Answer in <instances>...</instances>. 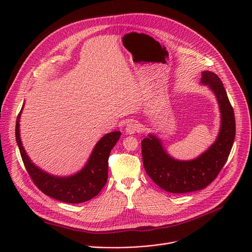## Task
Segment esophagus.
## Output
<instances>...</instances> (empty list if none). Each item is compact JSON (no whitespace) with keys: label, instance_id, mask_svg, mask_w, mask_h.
I'll return each mask as SVG.
<instances>
[{"label":"esophagus","instance_id":"obj_1","mask_svg":"<svg viewBox=\"0 0 252 252\" xmlns=\"http://www.w3.org/2000/svg\"><path fill=\"white\" fill-rule=\"evenodd\" d=\"M140 129V126H139V123L134 121V120H130L128 121V123L126 124V130L127 133L131 134V133H134L136 131H138Z\"/></svg>","mask_w":252,"mask_h":252}]
</instances>
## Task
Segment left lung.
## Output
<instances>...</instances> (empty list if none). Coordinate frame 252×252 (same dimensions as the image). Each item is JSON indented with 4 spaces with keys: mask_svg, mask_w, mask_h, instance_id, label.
<instances>
[{
    "mask_svg": "<svg viewBox=\"0 0 252 252\" xmlns=\"http://www.w3.org/2000/svg\"><path fill=\"white\" fill-rule=\"evenodd\" d=\"M201 83L217 95L221 113V126L217 140L197 158L177 160L163 150L153 134L141 141L143 166L149 176L163 190L186 193L200 190L211 184L225 164L235 136V119L222 82L211 71H202Z\"/></svg>",
    "mask_w": 252,
    "mask_h": 252,
    "instance_id": "obj_1",
    "label": "left lung"
}]
</instances>
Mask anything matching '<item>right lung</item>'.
<instances>
[{
    "label": "right lung",
    "instance_id": "add662e5",
    "mask_svg": "<svg viewBox=\"0 0 252 252\" xmlns=\"http://www.w3.org/2000/svg\"><path fill=\"white\" fill-rule=\"evenodd\" d=\"M23 107L17 118L16 140L24 165L32 183L48 196L66 203H81L96 196L107 182L109 157L120 139L121 131L103 135L97 141L87 164L81 171L66 177L55 176L35 166L24 150L20 137V119Z\"/></svg>",
    "mask_w": 252,
    "mask_h": 252
}]
</instances>
